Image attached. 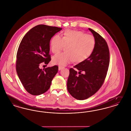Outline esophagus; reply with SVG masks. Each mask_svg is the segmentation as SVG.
I'll return each instance as SVG.
<instances>
[{"instance_id": "1", "label": "esophagus", "mask_w": 131, "mask_h": 131, "mask_svg": "<svg viewBox=\"0 0 131 131\" xmlns=\"http://www.w3.org/2000/svg\"><path fill=\"white\" fill-rule=\"evenodd\" d=\"M63 67H62V66H59V70H61V69H63Z\"/></svg>"}]
</instances>
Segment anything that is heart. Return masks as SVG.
<instances>
[{
  "mask_svg": "<svg viewBox=\"0 0 131 131\" xmlns=\"http://www.w3.org/2000/svg\"><path fill=\"white\" fill-rule=\"evenodd\" d=\"M64 46L66 52L53 57L54 63L66 66L74 61L80 62L85 61L94 51L96 40L93 35L82 31L67 30L62 37L56 35L50 41L51 50L54 54L59 53Z\"/></svg>",
  "mask_w": 131,
  "mask_h": 131,
  "instance_id": "b5f03b06",
  "label": "heart"
}]
</instances>
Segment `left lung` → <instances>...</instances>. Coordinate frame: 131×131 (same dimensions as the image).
<instances>
[{"label":"left lung","instance_id":"1","mask_svg":"<svg viewBox=\"0 0 131 131\" xmlns=\"http://www.w3.org/2000/svg\"><path fill=\"white\" fill-rule=\"evenodd\" d=\"M95 40L96 46L91 55L85 61L69 69L67 88L69 94L78 100L94 95L104 81L110 64V51L105 39L89 28Z\"/></svg>","mask_w":131,"mask_h":131}]
</instances>
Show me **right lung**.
I'll return each mask as SVG.
<instances>
[{
	"label": "right lung",
	"mask_w": 131,
	"mask_h": 131,
	"mask_svg": "<svg viewBox=\"0 0 131 131\" xmlns=\"http://www.w3.org/2000/svg\"><path fill=\"white\" fill-rule=\"evenodd\" d=\"M62 28L39 25L30 29L23 38L17 53L16 71L25 89L31 95L37 96L48 90L58 71L54 66L43 69L51 61L50 41Z\"/></svg>",
	"instance_id": "obj_1"
}]
</instances>
